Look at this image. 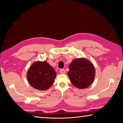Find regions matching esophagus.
Instances as JSON below:
<instances>
[{
    "label": "esophagus",
    "instance_id": "obj_1",
    "mask_svg": "<svg viewBox=\"0 0 123 123\" xmlns=\"http://www.w3.org/2000/svg\"><path fill=\"white\" fill-rule=\"evenodd\" d=\"M59 72H60L61 74H64L66 73V71L65 69H61L60 71H59Z\"/></svg>",
    "mask_w": 123,
    "mask_h": 123
}]
</instances>
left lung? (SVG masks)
<instances>
[{"label":"left lung","mask_w":123,"mask_h":123,"mask_svg":"<svg viewBox=\"0 0 123 123\" xmlns=\"http://www.w3.org/2000/svg\"><path fill=\"white\" fill-rule=\"evenodd\" d=\"M68 75L74 86L79 89H85L93 83L95 70L92 63L85 58L75 59L69 66Z\"/></svg>","instance_id":"8db88e82"}]
</instances>
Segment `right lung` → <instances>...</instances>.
<instances>
[{
  "label": "right lung",
  "instance_id": "1",
  "mask_svg": "<svg viewBox=\"0 0 123 123\" xmlns=\"http://www.w3.org/2000/svg\"><path fill=\"white\" fill-rule=\"evenodd\" d=\"M56 76L54 69L46 61H37L29 68L27 78L29 84L37 90L44 91L53 85Z\"/></svg>",
  "mask_w": 123,
  "mask_h": 123
}]
</instances>
